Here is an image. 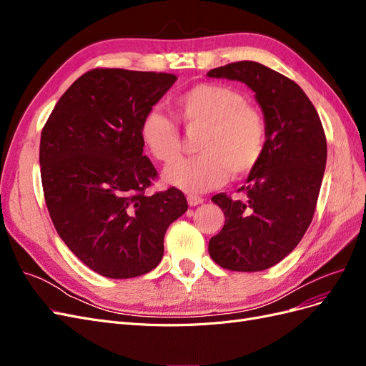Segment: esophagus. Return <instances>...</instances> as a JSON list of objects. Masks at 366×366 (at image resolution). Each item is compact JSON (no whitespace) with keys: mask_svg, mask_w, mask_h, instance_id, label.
Masks as SVG:
<instances>
[{"mask_svg":"<svg viewBox=\"0 0 366 366\" xmlns=\"http://www.w3.org/2000/svg\"><path fill=\"white\" fill-rule=\"evenodd\" d=\"M204 200L202 197H198V195H187V204L189 206H198V204H202Z\"/></svg>","mask_w":366,"mask_h":366,"instance_id":"esophagus-1","label":"esophagus"}]
</instances>
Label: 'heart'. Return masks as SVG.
<instances>
[{
  "mask_svg": "<svg viewBox=\"0 0 366 366\" xmlns=\"http://www.w3.org/2000/svg\"><path fill=\"white\" fill-rule=\"evenodd\" d=\"M177 120L187 131L202 129L197 157L177 162L163 172L166 183L189 194L224 184L257 166L264 154L267 129L262 114L235 88L198 84L174 102ZM140 140L149 156L171 163L180 156V134L169 116L151 108L140 122Z\"/></svg>",
  "mask_w": 366,
  "mask_h": 366,
  "instance_id": "1",
  "label": "heart"
}]
</instances>
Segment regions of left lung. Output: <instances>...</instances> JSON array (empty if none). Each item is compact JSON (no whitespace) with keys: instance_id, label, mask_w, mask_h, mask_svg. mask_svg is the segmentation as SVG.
<instances>
[{"instance_id":"left-lung-1","label":"left lung","mask_w":366,"mask_h":366,"mask_svg":"<svg viewBox=\"0 0 366 366\" xmlns=\"http://www.w3.org/2000/svg\"><path fill=\"white\" fill-rule=\"evenodd\" d=\"M207 76L246 84L267 129L262 157L238 189L244 200L212 197L226 223L210 238L209 254L227 270L261 272L282 261L312 223L327 164L325 132L302 88L259 62H234Z\"/></svg>"}]
</instances>
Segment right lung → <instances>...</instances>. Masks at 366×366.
Listing matches in <instances>:
<instances>
[{"instance_id":"add662e5","label":"right lung","mask_w":366,"mask_h":366,"mask_svg":"<svg viewBox=\"0 0 366 366\" xmlns=\"http://www.w3.org/2000/svg\"><path fill=\"white\" fill-rule=\"evenodd\" d=\"M175 74L96 69L76 79L44 125L41 180L50 218L86 267L136 278L163 258L166 229L187 210L175 187L147 195L157 177L140 122Z\"/></svg>"}]
</instances>
